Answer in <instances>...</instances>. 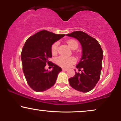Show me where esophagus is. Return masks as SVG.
<instances>
[{
  "mask_svg": "<svg viewBox=\"0 0 121 121\" xmlns=\"http://www.w3.org/2000/svg\"><path fill=\"white\" fill-rule=\"evenodd\" d=\"M62 70H63V71H66V70H67L68 69H66V68H62Z\"/></svg>",
  "mask_w": 121,
  "mask_h": 121,
  "instance_id": "34e87169",
  "label": "esophagus"
}]
</instances>
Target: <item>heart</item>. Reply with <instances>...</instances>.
<instances>
[{"label": "heart", "instance_id": "obj_1", "mask_svg": "<svg viewBox=\"0 0 121 121\" xmlns=\"http://www.w3.org/2000/svg\"><path fill=\"white\" fill-rule=\"evenodd\" d=\"M67 44L69 47L72 49H77L78 47V43L77 41L74 40H69L67 41ZM58 46H59V42H55L53 43L51 47V52L52 54H56L57 51ZM76 60L73 57H66L60 56L58 57L56 60V62L57 64L59 66H61L62 68H67L70 67L72 65L74 64L76 62Z\"/></svg>", "mask_w": 121, "mask_h": 121}]
</instances>
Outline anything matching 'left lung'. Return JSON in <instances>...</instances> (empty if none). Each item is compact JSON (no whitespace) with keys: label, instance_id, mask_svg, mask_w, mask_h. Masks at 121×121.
Here are the masks:
<instances>
[{"label":"left lung","instance_id":"left-lung-1","mask_svg":"<svg viewBox=\"0 0 121 121\" xmlns=\"http://www.w3.org/2000/svg\"><path fill=\"white\" fill-rule=\"evenodd\" d=\"M66 36L78 40L82 51L81 59L76 66L81 72H76L74 77L69 79V84L79 91L88 92L95 87L100 78L103 51L98 41L84 32L74 31Z\"/></svg>","mask_w":121,"mask_h":121}]
</instances>
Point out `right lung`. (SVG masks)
<instances>
[{
    "mask_svg": "<svg viewBox=\"0 0 121 121\" xmlns=\"http://www.w3.org/2000/svg\"><path fill=\"white\" fill-rule=\"evenodd\" d=\"M64 36L43 30L29 37L25 43L21 54L23 70L28 84L34 91H44L55 85L62 69L49 61L52 56L51 47ZM47 64L52 65V71L45 69Z\"/></svg>",
    "mask_w": 121,
    "mask_h": 121,
    "instance_id": "add662e5",
    "label": "right lung"
}]
</instances>
